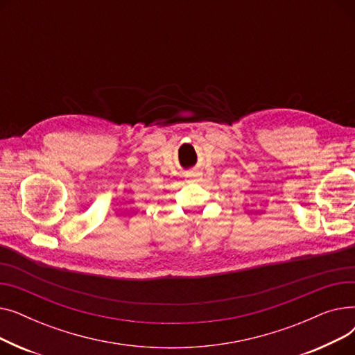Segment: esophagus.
Masks as SVG:
<instances>
[{
	"label": "esophagus",
	"instance_id": "34e87169",
	"mask_svg": "<svg viewBox=\"0 0 355 355\" xmlns=\"http://www.w3.org/2000/svg\"><path fill=\"white\" fill-rule=\"evenodd\" d=\"M198 178H200L198 173H189L187 177H185V180H187L189 182H196V181H198Z\"/></svg>",
	"mask_w": 355,
	"mask_h": 355
}]
</instances>
